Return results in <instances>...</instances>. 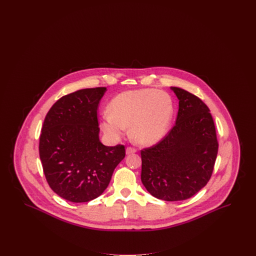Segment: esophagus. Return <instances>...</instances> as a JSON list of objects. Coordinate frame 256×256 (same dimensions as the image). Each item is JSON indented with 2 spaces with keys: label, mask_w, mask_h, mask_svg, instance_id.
Listing matches in <instances>:
<instances>
[{
  "label": "esophagus",
  "mask_w": 256,
  "mask_h": 256,
  "mask_svg": "<svg viewBox=\"0 0 256 256\" xmlns=\"http://www.w3.org/2000/svg\"><path fill=\"white\" fill-rule=\"evenodd\" d=\"M136 148H134V146H128L126 148V154H134V152H136Z\"/></svg>",
  "instance_id": "34e87169"
}]
</instances>
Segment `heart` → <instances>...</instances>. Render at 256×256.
<instances>
[{"instance_id":"b5f03b06","label":"heart","mask_w":256,"mask_h":256,"mask_svg":"<svg viewBox=\"0 0 256 256\" xmlns=\"http://www.w3.org/2000/svg\"><path fill=\"white\" fill-rule=\"evenodd\" d=\"M172 102L164 91L152 88L126 91L114 98L102 128L113 139L132 126V136L140 144L158 142L166 134L172 116Z\"/></svg>"}]
</instances>
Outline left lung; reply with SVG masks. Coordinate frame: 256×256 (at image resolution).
Instances as JSON below:
<instances>
[{
    "instance_id": "1",
    "label": "left lung",
    "mask_w": 256,
    "mask_h": 256,
    "mask_svg": "<svg viewBox=\"0 0 256 256\" xmlns=\"http://www.w3.org/2000/svg\"><path fill=\"white\" fill-rule=\"evenodd\" d=\"M172 90L180 100L176 124L156 144L141 150V180L150 195L178 202L209 182L219 143L206 104L184 89Z\"/></svg>"
}]
</instances>
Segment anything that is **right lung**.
<instances>
[{
    "label": "right lung",
    "mask_w": 256,
    "mask_h": 256,
    "mask_svg": "<svg viewBox=\"0 0 256 256\" xmlns=\"http://www.w3.org/2000/svg\"><path fill=\"white\" fill-rule=\"evenodd\" d=\"M106 87L87 88L61 97L49 110L39 138V156L52 190L72 202L102 195L126 156L124 145L98 139V106Z\"/></svg>",
    "instance_id": "right-lung-1"
}]
</instances>
